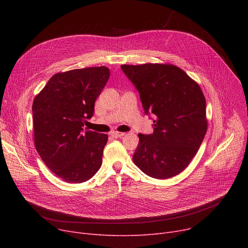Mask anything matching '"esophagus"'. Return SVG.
<instances>
[{"instance_id": "obj_1", "label": "esophagus", "mask_w": 248, "mask_h": 248, "mask_svg": "<svg viewBox=\"0 0 248 248\" xmlns=\"http://www.w3.org/2000/svg\"><path fill=\"white\" fill-rule=\"evenodd\" d=\"M110 135H111V137L114 138V139H119V138H122L123 136H124L125 134H124V133H119V132H113V133H111Z\"/></svg>"}]
</instances>
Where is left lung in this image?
<instances>
[{
  "label": "left lung",
  "mask_w": 248,
  "mask_h": 248,
  "mask_svg": "<svg viewBox=\"0 0 248 248\" xmlns=\"http://www.w3.org/2000/svg\"><path fill=\"white\" fill-rule=\"evenodd\" d=\"M121 67L138 89L145 113L155 116L154 133L139 134L134 163L155 179L180 174L197 154L207 132L206 100L199 84L172 64Z\"/></svg>",
  "instance_id": "8db88e82"
}]
</instances>
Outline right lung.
<instances>
[{
	"mask_svg": "<svg viewBox=\"0 0 248 248\" xmlns=\"http://www.w3.org/2000/svg\"><path fill=\"white\" fill-rule=\"evenodd\" d=\"M108 78L106 66L59 72L34 98L36 150L50 170L67 183H82L101 167L108 137L83 126L93 115L94 102Z\"/></svg>",
	"mask_w": 248,
	"mask_h": 248,
	"instance_id": "1",
	"label": "right lung"
}]
</instances>
